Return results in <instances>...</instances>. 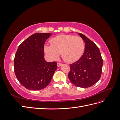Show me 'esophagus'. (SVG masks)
I'll use <instances>...</instances> for the list:
<instances>
[{"instance_id": "34e87169", "label": "esophagus", "mask_w": 120, "mask_h": 120, "mask_svg": "<svg viewBox=\"0 0 120 120\" xmlns=\"http://www.w3.org/2000/svg\"><path fill=\"white\" fill-rule=\"evenodd\" d=\"M57 67H60V66H61V65H62V64H61V63H58L57 64Z\"/></svg>"}]
</instances>
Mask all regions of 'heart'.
Returning a JSON list of instances; mask_svg holds the SVG:
<instances>
[{
	"label": "heart",
	"instance_id": "b5f03b06",
	"mask_svg": "<svg viewBox=\"0 0 120 120\" xmlns=\"http://www.w3.org/2000/svg\"><path fill=\"white\" fill-rule=\"evenodd\" d=\"M51 45H45L44 50L52 60H57L61 53L63 60L68 63L75 62L82 55L85 43L78 35L60 34L50 39Z\"/></svg>",
	"mask_w": 120,
	"mask_h": 120
}]
</instances>
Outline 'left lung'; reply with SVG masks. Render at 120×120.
<instances>
[{
	"label": "left lung",
	"mask_w": 120,
	"mask_h": 120,
	"mask_svg": "<svg viewBox=\"0 0 120 120\" xmlns=\"http://www.w3.org/2000/svg\"><path fill=\"white\" fill-rule=\"evenodd\" d=\"M79 34L85 42V52L78 61L70 64L68 77L75 86L86 88L95 85L100 79L103 59L95 43L85 35Z\"/></svg>",
	"instance_id": "obj_1"
}]
</instances>
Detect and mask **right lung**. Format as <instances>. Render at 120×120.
<instances>
[{"mask_svg": "<svg viewBox=\"0 0 120 120\" xmlns=\"http://www.w3.org/2000/svg\"><path fill=\"white\" fill-rule=\"evenodd\" d=\"M50 33L31 35L19 45L14 59L17 79L24 88L40 90L50 83L57 68V63L44 59V45Z\"/></svg>", "mask_w": 120, "mask_h": 120, "instance_id": "1", "label": "right lung"}]
</instances>
